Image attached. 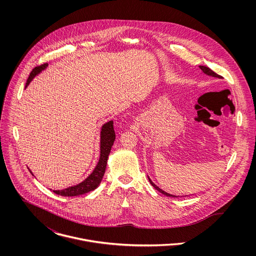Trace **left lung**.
I'll use <instances>...</instances> for the list:
<instances>
[{
  "instance_id": "left-lung-1",
  "label": "left lung",
  "mask_w": 256,
  "mask_h": 256,
  "mask_svg": "<svg viewBox=\"0 0 256 256\" xmlns=\"http://www.w3.org/2000/svg\"><path fill=\"white\" fill-rule=\"evenodd\" d=\"M199 68L202 70V72L205 74H207V76H214V78H222V76H219L218 74L215 73V72H213L210 68H208V67H206V66H199ZM148 182L152 184V186L154 188V189H156L158 192H160V193H162L164 195H166V196H170V197H178V196H176V195H172V194H170V193H168V192H166V191H164L162 189H160L158 186H156L154 183L152 182V180H150V178H148ZM187 196V195H186Z\"/></svg>"
}]
</instances>
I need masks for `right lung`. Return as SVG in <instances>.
I'll return each mask as SVG.
<instances>
[{
	"instance_id": "add662e5",
	"label": "right lung",
	"mask_w": 256,
	"mask_h": 256,
	"mask_svg": "<svg viewBox=\"0 0 256 256\" xmlns=\"http://www.w3.org/2000/svg\"><path fill=\"white\" fill-rule=\"evenodd\" d=\"M48 67V64H44L41 66L36 67L32 73L30 74L28 82L26 84V88L32 82V80L36 76L37 74L44 71ZM100 160L92 170V172L82 182L78 183L73 186L64 188L62 190H54L53 192L61 195V196H67V197H72V196H78L82 195L84 193H88L90 191L94 190L102 180L104 174L106 172V164H108V158L110 156L111 146L114 143L115 140V132L113 128V120H110L108 122L104 123L100 129ZM32 172V170H30ZM34 176V174H32Z\"/></svg>"
}]
</instances>
